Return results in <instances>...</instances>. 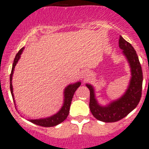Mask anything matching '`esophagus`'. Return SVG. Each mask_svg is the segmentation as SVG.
<instances>
[{"label":"esophagus","mask_w":149,"mask_h":149,"mask_svg":"<svg viewBox=\"0 0 149 149\" xmlns=\"http://www.w3.org/2000/svg\"><path fill=\"white\" fill-rule=\"evenodd\" d=\"M82 76H83V79H84V80L89 79V78L91 77V73L88 71H87V70L86 71L84 70L82 73Z\"/></svg>","instance_id":"obj_1"}]
</instances>
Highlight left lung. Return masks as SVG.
Wrapping results in <instances>:
<instances>
[{"instance_id":"left-lung-1","label":"left lung","mask_w":149,"mask_h":149,"mask_svg":"<svg viewBox=\"0 0 149 149\" xmlns=\"http://www.w3.org/2000/svg\"><path fill=\"white\" fill-rule=\"evenodd\" d=\"M119 47L123 49V53L126 57L131 68V80L125 93L106 106H102L95 97L93 87L91 84H86L90 90L91 112L96 119L104 123H113L125 117L137 106L142 96L143 71L137 54L131 44L121 36L119 39Z\"/></svg>"}]
</instances>
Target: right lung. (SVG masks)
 <instances>
[{"mask_svg": "<svg viewBox=\"0 0 149 149\" xmlns=\"http://www.w3.org/2000/svg\"><path fill=\"white\" fill-rule=\"evenodd\" d=\"M24 47H22L20 49L18 53L16 54L15 58L13 64V68H12L11 74H10V91H11V94L13 96V101L15 104V101L14 94H13V84H12V80H13V75L14 73V69L15 67L16 64L19 60L21 55L22 53L23 50H24ZM81 85V82L78 81V82L74 83V84H70L68 86L65 88V91H64V103L61 107V109L58 111V113H56V114L53 115L51 116L46 118H42V119H37V120H29V121L31 123H34L36 125H38L40 126L43 127H53L56 126L57 125L60 124L62 123L63 121H65L68 117V114H69L70 108V104H71L72 99L73 97L75 91L77 90V88Z\"/></svg>", "mask_w": 149, "mask_h": 149, "instance_id": "add662e5", "label": "right lung"}]
</instances>
